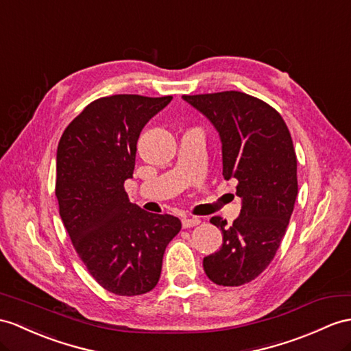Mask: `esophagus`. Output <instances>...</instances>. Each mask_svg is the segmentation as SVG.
Masks as SVG:
<instances>
[{
  "label": "esophagus",
  "mask_w": 351,
  "mask_h": 351,
  "mask_svg": "<svg viewBox=\"0 0 351 351\" xmlns=\"http://www.w3.org/2000/svg\"><path fill=\"white\" fill-rule=\"evenodd\" d=\"M199 223H201V219H199V217H184V219L182 220V225H183L184 229L198 226Z\"/></svg>",
  "instance_id": "1"
}]
</instances>
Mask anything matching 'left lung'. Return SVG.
I'll return each instance as SVG.
<instances>
[{
  "label": "left lung",
  "mask_w": 351,
  "mask_h": 351,
  "mask_svg": "<svg viewBox=\"0 0 351 351\" xmlns=\"http://www.w3.org/2000/svg\"><path fill=\"white\" fill-rule=\"evenodd\" d=\"M219 131L225 180L237 178L243 198L232 225L211 217L223 235L220 250L204 258L219 286H243L267 269L286 234L298 195L296 153L289 128L267 102L238 90L183 95Z\"/></svg>",
  "instance_id": "1"
}]
</instances>
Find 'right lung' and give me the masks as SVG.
Instances as JSON below:
<instances>
[{"instance_id": "add662e5", "label": "right lung", "mask_w": 351, "mask_h": 351, "mask_svg": "<svg viewBox=\"0 0 351 351\" xmlns=\"http://www.w3.org/2000/svg\"><path fill=\"white\" fill-rule=\"evenodd\" d=\"M173 97H102L65 128L56 153L59 215L89 274L111 293L155 289L168 243L182 221L128 198L140 132Z\"/></svg>"}]
</instances>
